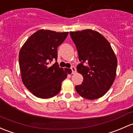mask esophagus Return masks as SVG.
<instances>
[{"mask_svg":"<svg viewBox=\"0 0 133 133\" xmlns=\"http://www.w3.org/2000/svg\"><path fill=\"white\" fill-rule=\"evenodd\" d=\"M71 71H72V74L76 73V68H75V67L72 66V67H71Z\"/></svg>","mask_w":133,"mask_h":133,"instance_id":"34e87169","label":"esophagus"}]
</instances>
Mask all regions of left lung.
<instances>
[{"instance_id": "obj_1", "label": "left lung", "mask_w": 133, "mask_h": 133, "mask_svg": "<svg viewBox=\"0 0 133 133\" xmlns=\"http://www.w3.org/2000/svg\"><path fill=\"white\" fill-rule=\"evenodd\" d=\"M80 61L76 67L82 75V84L75 87L76 92L87 99L104 96L114 83L117 60L109 42L100 33L87 29L70 32Z\"/></svg>"}]
</instances>
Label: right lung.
I'll return each mask as SVG.
<instances>
[{"label": "right lung", "mask_w": 133, "mask_h": 133, "mask_svg": "<svg viewBox=\"0 0 133 133\" xmlns=\"http://www.w3.org/2000/svg\"><path fill=\"white\" fill-rule=\"evenodd\" d=\"M68 32H57L39 30L28 38L19 53L22 79L26 89L35 96L48 99L59 93L62 82L71 70L59 68L57 48L64 41Z\"/></svg>", "instance_id": "right-lung-1"}]
</instances>
